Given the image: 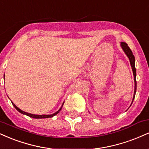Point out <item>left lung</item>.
Here are the masks:
<instances>
[{
  "label": "left lung",
  "mask_w": 149,
  "mask_h": 149,
  "mask_svg": "<svg viewBox=\"0 0 149 149\" xmlns=\"http://www.w3.org/2000/svg\"><path fill=\"white\" fill-rule=\"evenodd\" d=\"M120 45H121V47H122V49H123L124 52L125 53L126 55H127V57L129 58V60H130V62L132 69V71H133V75H134V96H133V100H132V102H133V101H134V97H135V94H136V68H135V58H134V56L133 55L132 52L130 48L128 47L127 44L126 43V42H121ZM132 104H131V105H132Z\"/></svg>",
  "instance_id": "1"
}]
</instances>
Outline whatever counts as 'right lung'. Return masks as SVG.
<instances>
[{"mask_svg": "<svg viewBox=\"0 0 149 149\" xmlns=\"http://www.w3.org/2000/svg\"><path fill=\"white\" fill-rule=\"evenodd\" d=\"M4 78H5V75H4ZM64 103L62 104V106H61L60 109H59V110H58L57 112H55V113H53V114H50V115H36V114L29 113H26V112H25V111H23L21 110V109H19V108H18L17 107V106L15 105V104L14 103H13V106H14V107H15V109H16L19 112L21 113H22V114H24V115H26V116H29V117L33 118H52V117H53V116H54L55 115H57L58 113H59V112L61 111V108H62L63 105H64Z\"/></svg>", "mask_w": 149, "mask_h": 149, "instance_id": "right-lung-1", "label": "right lung"}]
</instances>
